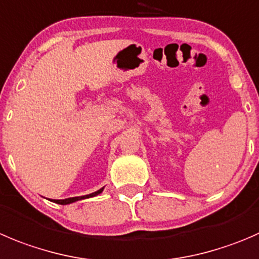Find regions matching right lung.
I'll use <instances>...</instances> for the list:
<instances>
[{"label":"right lung","instance_id":"add662e5","mask_svg":"<svg viewBox=\"0 0 259 259\" xmlns=\"http://www.w3.org/2000/svg\"><path fill=\"white\" fill-rule=\"evenodd\" d=\"M102 191H104V187L100 188V190H99V191H96V192H92V193H90V195H84V196L69 197V199H64V200H52V201L57 202V204H60V205H68V204H72V202L79 201V200H83V199H89V197L97 196V195H100V193H101Z\"/></svg>","mask_w":259,"mask_h":259}]
</instances>
